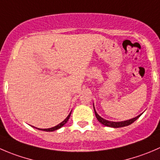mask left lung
<instances>
[{
  "instance_id": "1",
  "label": "left lung",
  "mask_w": 160,
  "mask_h": 160,
  "mask_svg": "<svg viewBox=\"0 0 160 160\" xmlns=\"http://www.w3.org/2000/svg\"><path fill=\"white\" fill-rule=\"evenodd\" d=\"M94 113H95V116H96V118L98 119V120L99 122H100L102 124L105 125V126L106 127H109V128H123V127H126V126H128V125L131 124V123H134V121H135L136 119H138L139 117L141 116V115H139V116H136V117L133 118V119H128V120H125V121H121V122H112V121H108V120H106V119H103V118L101 117L100 116H99L97 112H96L95 111V108H94Z\"/></svg>"
}]
</instances>
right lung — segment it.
Listing matches in <instances>:
<instances>
[{"label": "right lung", "mask_w": 160, "mask_h": 160, "mask_svg": "<svg viewBox=\"0 0 160 160\" xmlns=\"http://www.w3.org/2000/svg\"><path fill=\"white\" fill-rule=\"evenodd\" d=\"M71 112H72V111L70 112V113H69V116H68L67 117H66V119H65L62 122V123H60L59 124H58V125H57V126L54 127V128H48V129H39V128H37V129H39V130H42V131H49V132H50V131H56V130H58V129H59V128H61L62 127L64 126V125L66 124V123H67V121H68V120H69V117H70ZM33 128H34V127H33Z\"/></svg>", "instance_id": "obj_1"}]
</instances>
